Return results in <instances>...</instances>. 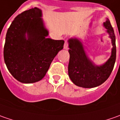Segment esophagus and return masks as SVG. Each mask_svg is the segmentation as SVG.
<instances>
[{
	"label": "esophagus",
	"mask_w": 120,
	"mask_h": 120,
	"mask_svg": "<svg viewBox=\"0 0 120 120\" xmlns=\"http://www.w3.org/2000/svg\"><path fill=\"white\" fill-rule=\"evenodd\" d=\"M63 47H64V49H68V42H67V41L65 42Z\"/></svg>",
	"instance_id": "obj_1"
}]
</instances>
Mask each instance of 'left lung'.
I'll use <instances>...</instances> for the list:
<instances>
[{
  "label": "left lung",
  "mask_w": 120,
  "mask_h": 120,
  "mask_svg": "<svg viewBox=\"0 0 120 120\" xmlns=\"http://www.w3.org/2000/svg\"><path fill=\"white\" fill-rule=\"evenodd\" d=\"M104 26L112 39L113 48L110 58L102 65H95L90 61L78 39L71 38L68 41L70 55L68 74L73 83L79 87L92 88L99 86L108 79L113 70L116 58V37L108 19Z\"/></svg>",
  "instance_id": "obj_1"
}]
</instances>
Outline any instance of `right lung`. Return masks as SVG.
I'll return each mask as SVG.
<instances>
[{"mask_svg": "<svg viewBox=\"0 0 120 120\" xmlns=\"http://www.w3.org/2000/svg\"><path fill=\"white\" fill-rule=\"evenodd\" d=\"M41 16V10L32 8L17 15L7 30L4 62L12 75L21 83L41 80L53 59L63 48V40L47 37L49 32Z\"/></svg>", "mask_w": 120, "mask_h": 120, "instance_id": "right-lung-1", "label": "right lung"}]
</instances>
